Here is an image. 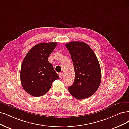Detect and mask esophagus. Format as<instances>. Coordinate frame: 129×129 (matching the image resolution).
Instances as JSON below:
<instances>
[{
	"label": "esophagus",
	"mask_w": 129,
	"mask_h": 129,
	"mask_svg": "<svg viewBox=\"0 0 129 129\" xmlns=\"http://www.w3.org/2000/svg\"><path fill=\"white\" fill-rule=\"evenodd\" d=\"M59 78L61 79V78H62L63 77V74L62 73H59Z\"/></svg>",
	"instance_id": "esophagus-1"
}]
</instances>
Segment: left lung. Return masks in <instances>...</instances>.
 <instances>
[{
  "instance_id": "left-lung-1",
  "label": "left lung",
  "mask_w": 129,
  "mask_h": 129,
  "mask_svg": "<svg viewBox=\"0 0 129 129\" xmlns=\"http://www.w3.org/2000/svg\"><path fill=\"white\" fill-rule=\"evenodd\" d=\"M72 58L75 72L73 85L69 91L78 99L91 96L101 82V69L94 52L86 43L72 41L65 45Z\"/></svg>"
}]
</instances>
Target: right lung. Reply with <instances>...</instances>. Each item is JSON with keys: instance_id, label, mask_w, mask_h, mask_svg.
<instances>
[{"instance_id": "1", "label": "right lung", "mask_w": 129, "mask_h": 129, "mask_svg": "<svg viewBox=\"0 0 129 129\" xmlns=\"http://www.w3.org/2000/svg\"><path fill=\"white\" fill-rule=\"evenodd\" d=\"M57 42H42L29 50L22 63L21 82L23 89L33 97L46 94L52 83L59 79L48 58L55 48Z\"/></svg>"}]
</instances>
